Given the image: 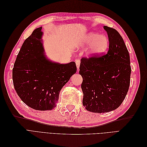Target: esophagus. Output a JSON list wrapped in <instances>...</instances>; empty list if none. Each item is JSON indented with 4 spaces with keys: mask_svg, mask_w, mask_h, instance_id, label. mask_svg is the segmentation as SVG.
Instances as JSON below:
<instances>
[{
    "mask_svg": "<svg viewBox=\"0 0 147 147\" xmlns=\"http://www.w3.org/2000/svg\"><path fill=\"white\" fill-rule=\"evenodd\" d=\"M75 63H76V65H77V68L78 70L80 68V59L75 60Z\"/></svg>",
    "mask_w": 147,
    "mask_h": 147,
    "instance_id": "34e87169",
    "label": "esophagus"
}]
</instances>
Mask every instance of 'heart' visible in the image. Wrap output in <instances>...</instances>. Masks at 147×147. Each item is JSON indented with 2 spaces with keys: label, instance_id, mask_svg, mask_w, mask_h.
I'll list each match as a JSON object with an SVG mask.
<instances>
[{
  "label": "heart",
  "instance_id": "1",
  "mask_svg": "<svg viewBox=\"0 0 147 147\" xmlns=\"http://www.w3.org/2000/svg\"><path fill=\"white\" fill-rule=\"evenodd\" d=\"M83 43L89 45L87 50V54L89 56H97L107 50L109 40L105 35L91 32L86 35Z\"/></svg>",
  "mask_w": 147,
  "mask_h": 147
}]
</instances>
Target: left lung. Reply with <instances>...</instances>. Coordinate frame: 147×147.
Instances as JSON below:
<instances>
[{
  "mask_svg": "<svg viewBox=\"0 0 147 147\" xmlns=\"http://www.w3.org/2000/svg\"><path fill=\"white\" fill-rule=\"evenodd\" d=\"M109 37L107 53L82 57L79 74L83 78V105L91 112L105 113L122 104L130 84V57L117 30L104 26Z\"/></svg>",
  "mask_w": 147,
  "mask_h": 147,
  "instance_id": "obj_1",
  "label": "left lung"
}]
</instances>
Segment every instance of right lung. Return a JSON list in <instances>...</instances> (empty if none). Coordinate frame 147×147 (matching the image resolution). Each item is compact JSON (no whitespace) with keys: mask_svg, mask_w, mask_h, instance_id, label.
I'll list each match as a JSON object with an SVG mask.
<instances>
[{"mask_svg":"<svg viewBox=\"0 0 147 147\" xmlns=\"http://www.w3.org/2000/svg\"><path fill=\"white\" fill-rule=\"evenodd\" d=\"M42 27L25 40L17 55L12 77L17 94L24 103L37 110L56 107L59 92L77 72L75 62L53 63L44 55Z\"/></svg>","mask_w":147,"mask_h":147,"instance_id":"add662e5","label":"right lung"}]
</instances>
